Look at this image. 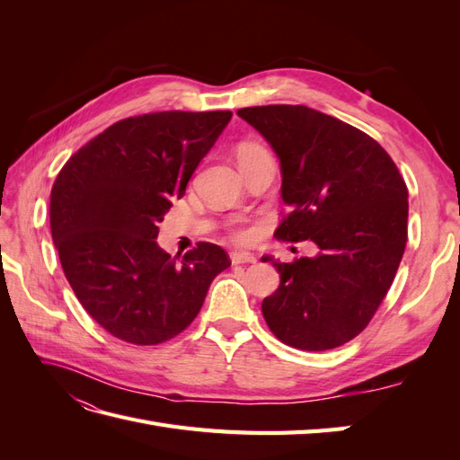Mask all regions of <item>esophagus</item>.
I'll return each mask as SVG.
<instances>
[{
	"instance_id": "obj_1",
	"label": "esophagus",
	"mask_w": 460,
	"mask_h": 460,
	"mask_svg": "<svg viewBox=\"0 0 460 460\" xmlns=\"http://www.w3.org/2000/svg\"><path fill=\"white\" fill-rule=\"evenodd\" d=\"M230 261L234 264H247V262H255L257 259L252 253H245V252H232L230 253Z\"/></svg>"
}]
</instances>
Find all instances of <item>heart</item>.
Returning a JSON list of instances; mask_svg holds the SVG:
<instances>
[{
    "mask_svg": "<svg viewBox=\"0 0 460 460\" xmlns=\"http://www.w3.org/2000/svg\"><path fill=\"white\" fill-rule=\"evenodd\" d=\"M262 147H259V146H253V144H247V146H242V149H240V155H243V153H252V151H261ZM232 235H234V240L235 242H247L249 238H252V232H249L242 222H235L234 225V228H232Z\"/></svg>",
    "mask_w": 460,
    "mask_h": 460,
    "instance_id": "b5f03b06",
    "label": "heart"
}]
</instances>
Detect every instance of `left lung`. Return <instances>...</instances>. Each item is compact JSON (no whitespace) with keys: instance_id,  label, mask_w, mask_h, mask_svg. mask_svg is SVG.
I'll list each match as a JSON object with an SVG mask.
<instances>
[{"instance_id":"obj_1","label":"left lung","mask_w":460,"mask_h":460,"mask_svg":"<svg viewBox=\"0 0 460 460\" xmlns=\"http://www.w3.org/2000/svg\"><path fill=\"white\" fill-rule=\"evenodd\" d=\"M238 115L280 159L291 213L276 238L318 247L294 262L262 257L280 274L262 316L286 345L333 349L367 328L394 282L407 243L405 180L368 134L311 107H245Z\"/></svg>"}]
</instances>
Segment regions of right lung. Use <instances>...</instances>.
Segmentation results:
<instances>
[{"instance_id": "right-lung-1", "label": "right lung", "mask_w": 460, "mask_h": 460, "mask_svg": "<svg viewBox=\"0 0 460 460\" xmlns=\"http://www.w3.org/2000/svg\"><path fill=\"white\" fill-rule=\"evenodd\" d=\"M230 111H163L115 122L65 163L49 222L61 267L82 307L111 336L157 345L198 316L222 247L199 242L182 259L157 245L159 222L186 193Z\"/></svg>"}]
</instances>
